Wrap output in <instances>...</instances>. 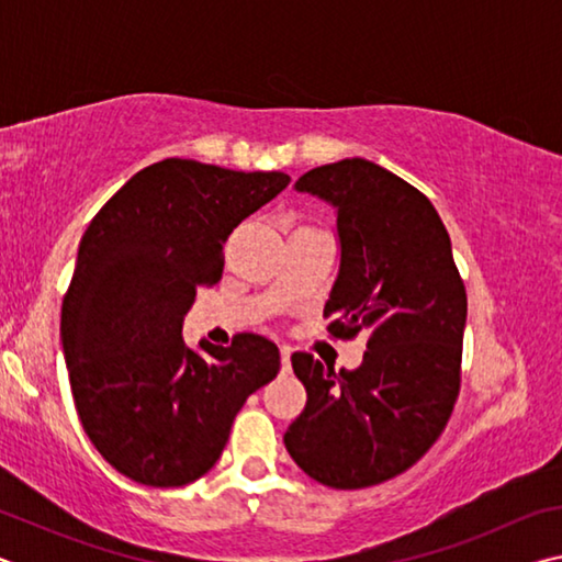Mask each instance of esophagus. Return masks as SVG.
Returning a JSON list of instances; mask_svg holds the SVG:
<instances>
[{
	"instance_id": "34e87169",
	"label": "esophagus",
	"mask_w": 562,
	"mask_h": 562,
	"mask_svg": "<svg viewBox=\"0 0 562 562\" xmlns=\"http://www.w3.org/2000/svg\"><path fill=\"white\" fill-rule=\"evenodd\" d=\"M280 361H282V374L290 372V349L282 347L280 349Z\"/></svg>"
}]
</instances>
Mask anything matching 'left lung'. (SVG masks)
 Returning <instances> with one entry per match:
<instances>
[{"label": "left lung", "mask_w": 562, "mask_h": 562, "mask_svg": "<svg viewBox=\"0 0 562 562\" xmlns=\"http://www.w3.org/2000/svg\"><path fill=\"white\" fill-rule=\"evenodd\" d=\"M294 188L337 207L341 260L327 331L367 335V351L339 374L294 351L307 404L284 446L329 488L376 486L412 469L449 424L461 389L465 288L439 213L404 178L345 158L312 168Z\"/></svg>", "instance_id": "left-lung-1"}]
</instances>
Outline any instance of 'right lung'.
Segmentation results:
<instances>
[{"mask_svg":"<svg viewBox=\"0 0 562 562\" xmlns=\"http://www.w3.org/2000/svg\"><path fill=\"white\" fill-rule=\"evenodd\" d=\"M288 173H243L188 158L138 170L81 237L61 304L76 414L119 473L154 488L201 479L221 459L247 396L280 372L274 341L186 347L198 288L223 278V243L288 188Z\"/></svg>","mask_w":562,"mask_h":562,"instance_id":"right-lung-1","label":"right lung"}]
</instances>
